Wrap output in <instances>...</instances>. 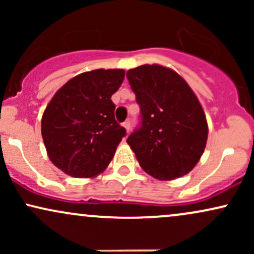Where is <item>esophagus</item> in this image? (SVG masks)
Instances as JSON below:
<instances>
[{"label":"esophagus","instance_id":"34e87169","mask_svg":"<svg viewBox=\"0 0 254 254\" xmlns=\"http://www.w3.org/2000/svg\"><path fill=\"white\" fill-rule=\"evenodd\" d=\"M123 127H125V130H127V132H129V131H130V127H131V123H130V121L124 122V123H123Z\"/></svg>","mask_w":254,"mask_h":254}]
</instances>
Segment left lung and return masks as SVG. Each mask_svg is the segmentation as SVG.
I'll return each mask as SVG.
<instances>
[{"mask_svg": "<svg viewBox=\"0 0 254 254\" xmlns=\"http://www.w3.org/2000/svg\"><path fill=\"white\" fill-rule=\"evenodd\" d=\"M141 109V127L127 137L144 172L159 180L180 178L199 161L208 123L202 105L178 72L144 64L127 72Z\"/></svg>", "mask_w": 254, "mask_h": 254, "instance_id": "1", "label": "left lung"}]
</instances>
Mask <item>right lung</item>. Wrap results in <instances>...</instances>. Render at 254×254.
<instances>
[{"label": "right lung", "instance_id": "right-lung-1", "mask_svg": "<svg viewBox=\"0 0 254 254\" xmlns=\"http://www.w3.org/2000/svg\"><path fill=\"white\" fill-rule=\"evenodd\" d=\"M125 76L123 69H97L72 77L57 90L42 118L49 159L75 178H93L115 156L127 130L115 119L111 100Z\"/></svg>", "mask_w": 254, "mask_h": 254}]
</instances>
